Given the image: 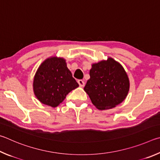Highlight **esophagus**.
Segmentation results:
<instances>
[{
    "label": "esophagus",
    "mask_w": 160,
    "mask_h": 160,
    "mask_svg": "<svg viewBox=\"0 0 160 160\" xmlns=\"http://www.w3.org/2000/svg\"><path fill=\"white\" fill-rule=\"evenodd\" d=\"M78 84H79L80 87H83V86H84V85H85V82H83V81L82 80V79L78 80Z\"/></svg>",
    "instance_id": "esophagus-1"
}]
</instances>
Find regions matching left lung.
<instances>
[{"label":"left lung","instance_id":"8db88e82","mask_svg":"<svg viewBox=\"0 0 160 160\" xmlns=\"http://www.w3.org/2000/svg\"><path fill=\"white\" fill-rule=\"evenodd\" d=\"M89 74L90 78L83 89L97 109L115 108L127 98L129 78L122 64L113 58L92 64Z\"/></svg>","mask_w":160,"mask_h":160}]
</instances>
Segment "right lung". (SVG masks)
I'll list each match as a JSON object with an SVG mask.
<instances>
[{
  "mask_svg": "<svg viewBox=\"0 0 160 160\" xmlns=\"http://www.w3.org/2000/svg\"><path fill=\"white\" fill-rule=\"evenodd\" d=\"M78 86L67 68L66 60L56 56L46 59L33 77V90L36 98L52 108L60 105L67 95Z\"/></svg>",
  "mask_w": 160,
  "mask_h": 160,
  "instance_id": "1",
  "label": "right lung"
}]
</instances>
